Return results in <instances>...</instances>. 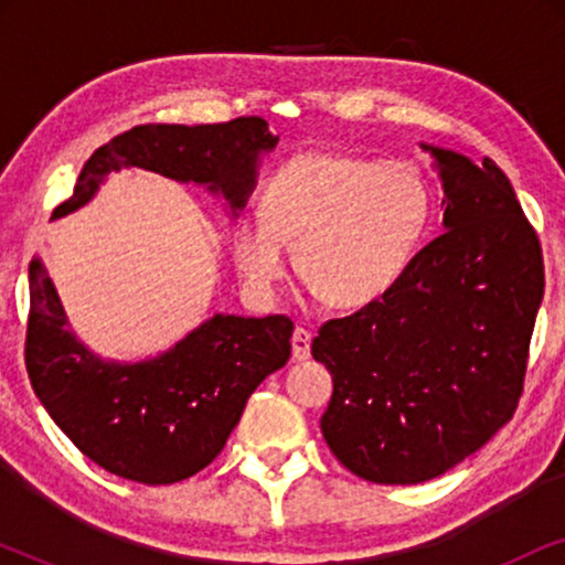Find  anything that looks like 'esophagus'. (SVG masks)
Returning a JSON list of instances; mask_svg holds the SVG:
<instances>
[{
	"mask_svg": "<svg viewBox=\"0 0 565 565\" xmlns=\"http://www.w3.org/2000/svg\"><path fill=\"white\" fill-rule=\"evenodd\" d=\"M290 344H292V358H296V360L311 358V334H308L303 327H298L296 331H292Z\"/></svg>",
	"mask_w": 565,
	"mask_h": 565,
	"instance_id": "obj_1",
	"label": "esophagus"
}]
</instances>
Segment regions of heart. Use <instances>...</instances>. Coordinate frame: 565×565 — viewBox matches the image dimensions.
<instances>
[{"label": "heart", "mask_w": 565, "mask_h": 565, "mask_svg": "<svg viewBox=\"0 0 565 565\" xmlns=\"http://www.w3.org/2000/svg\"><path fill=\"white\" fill-rule=\"evenodd\" d=\"M431 188L408 161L308 151L275 169L259 213L231 231L238 273L273 292L296 246L300 282L331 308H362L401 280L431 218Z\"/></svg>", "instance_id": "b5f03b06"}]
</instances>
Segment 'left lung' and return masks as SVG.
I'll list each match as a JSON object with an SVG mask.
<instances>
[{"instance_id": "8db88e82", "label": "left lung", "mask_w": 565, "mask_h": 565, "mask_svg": "<svg viewBox=\"0 0 565 565\" xmlns=\"http://www.w3.org/2000/svg\"><path fill=\"white\" fill-rule=\"evenodd\" d=\"M443 180L445 234L393 288L313 339L334 393L321 416L329 450L370 483L443 476L514 416L543 249L507 174L422 143Z\"/></svg>"}]
</instances>
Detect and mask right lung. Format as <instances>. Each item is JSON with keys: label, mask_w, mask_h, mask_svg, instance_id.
I'll use <instances>...</instances> for the list:
<instances>
[{"label": "right lung", "mask_w": 565, "mask_h": 565, "mask_svg": "<svg viewBox=\"0 0 565 565\" xmlns=\"http://www.w3.org/2000/svg\"><path fill=\"white\" fill-rule=\"evenodd\" d=\"M275 146L257 115L215 126H136L92 153L53 218L87 205L122 167L205 184L236 215L257 182L259 157ZM290 337L288 316L215 313L159 358L103 360L68 329L41 257L30 262L25 365L35 396L89 460L128 481L169 486L213 462L246 398L288 362Z\"/></svg>", "instance_id": "1"}]
</instances>
